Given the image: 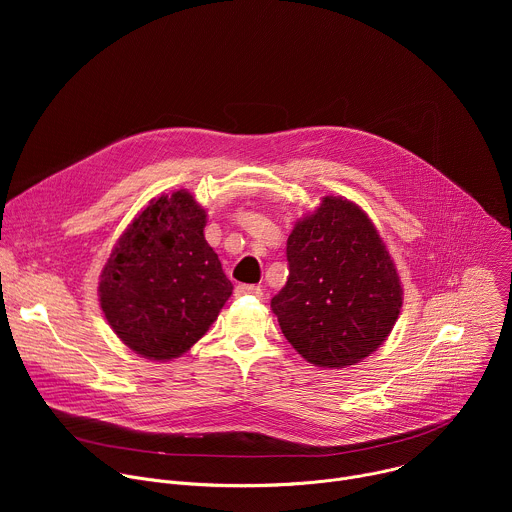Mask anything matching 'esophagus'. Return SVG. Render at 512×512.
<instances>
[{
    "label": "esophagus",
    "mask_w": 512,
    "mask_h": 512,
    "mask_svg": "<svg viewBox=\"0 0 512 512\" xmlns=\"http://www.w3.org/2000/svg\"><path fill=\"white\" fill-rule=\"evenodd\" d=\"M235 296H255L261 298L263 289L259 285H249V283H241L235 287Z\"/></svg>",
    "instance_id": "34e87169"
}]
</instances>
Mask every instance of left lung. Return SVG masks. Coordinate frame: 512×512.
Segmentation results:
<instances>
[{"mask_svg":"<svg viewBox=\"0 0 512 512\" xmlns=\"http://www.w3.org/2000/svg\"><path fill=\"white\" fill-rule=\"evenodd\" d=\"M289 277L271 300L283 336L308 362L344 369L373 354L403 306L397 267L371 218L324 196L287 239Z\"/></svg>","mask_w":512,"mask_h":512,"instance_id":"8db88e82","label":"left lung"}]
</instances>
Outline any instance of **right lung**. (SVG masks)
<instances>
[{
    "label": "right lung",
    "instance_id": "obj_1",
    "mask_svg": "<svg viewBox=\"0 0 512 512\" xmlns=\"http://www.w3.org/2000/svg\"><path fill=\"white\" fill-rule=\"evenodd\" d=\"M188 190L150 200L117 239L99 281L101 310L135 354L168 362L196 344L233 294Z\"/></svg>",
    "mask_w": 512,
    "mask_h": 512
}]
</instances>
